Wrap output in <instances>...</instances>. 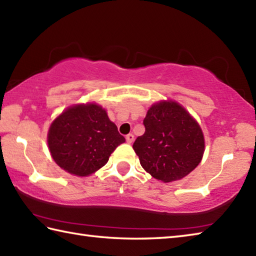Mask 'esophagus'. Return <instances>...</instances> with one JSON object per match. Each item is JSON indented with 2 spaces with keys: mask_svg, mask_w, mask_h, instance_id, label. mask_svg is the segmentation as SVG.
I'll use <instances>...</instances> for the list:
<instances>
[{
  "mask_svg": "<svg viewBox=\"0 0 256 256\" xmlns=\"http://www.w3.org/2000/svg\"><path fill=\"white\" fill-rule=\"evenodd\" d=\"M134 137L132 134H129L126 136V142H127V144H129L134 142Z\"/></svg>",
  "mask_w": 256,
  "mask_h": 256,
  "instance_id": "esophagus-1",
  "label": "esophagus"
}]
</instances>
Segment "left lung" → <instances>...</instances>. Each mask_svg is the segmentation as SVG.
<instances>
[{"label":"left lung","instance_id":"obj_1","mask_svg":"<svg viewBox=\"0 0 256 256\" xmlns=\"http://www.w3.org/2000/svg\"><path fill=\"white\" fill-rule=\"evenodd\" d=\"M146 132L134 142L142 168L164 182L180 180L200 164L204 152L202 130L176 102L151 106L144 119Z\"/></svg>","mask_w":256,"mask_h":256}]
</instances>
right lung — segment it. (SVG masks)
<instances>
[{
	"label": "right lung",
	"mask_w": 256,
	"mask_h": 256,
	"mask_svg": "<svg viewBox=\"0 0 256 256\" xmlns=\"http://www.w3.org/2000/svg\"><path fill=\"white\" fill-rule=\"evenodd\" d=\"M48 142L62 169L86 176L105 166L124 138L105 109L88 104L70 107L57 117L50 124Z\"/></svg>",
	"instance_id": "add662e5"
}]
</instances>
